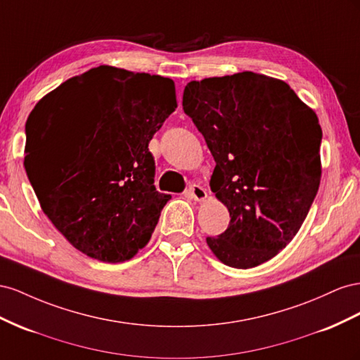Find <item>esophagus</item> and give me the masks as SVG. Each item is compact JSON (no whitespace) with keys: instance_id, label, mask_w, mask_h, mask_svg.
<instances>
[{"instance_id":"1","label":"esophagus","mask_w":360,"mask_h":360,"mask_svg":"<svg viewBox=\"0 0 360 360\" xmlns=\"http://www.w3.org/2000/svg\"><path fill=\"white\" fill-rule=\"evenodd\" d=\"M188 196L194 200L202 202L208 198V194H207V190L202 188L200 186H196V184H193V186H190L188 188Z\"/></svg>"}]
</instances>
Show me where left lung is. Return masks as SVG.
<instances>
[{"label": "left lung", "instance_id": "1", "mask_svg": "<svg viewBox=\"0 0 360 360\" xmlns=\"http://www.w3.org/2000/svg\"><path fill=\"white\" fill-rule=\"evenodd\" d=\"M182 107L212 153L210 181L229 211L207 243L233 269L269 261L299 232L321 179L323 131L282 79L255 72L190 81Z\"/></svg>", "mask_w": 360, "mask_h": 360}]
</instances>
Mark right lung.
I'll use <instances>...</instances> for the list:
<instances>
[{
  "mask_svg": "<svg viewBox=\"0 0 360 360\" xmlns=\"http://www.w3.org/2000/svg\"><path fill=\"white\" fill-rule=\"evenodd\" d=\"M176 104L170 78L99 66L40 99L24 166L42 211L90 258L131 259L172 198L153 186L149 141Z\"/></svg>",
  "mask_w": 360,
  "mask_h": 360,
  "instance_id": "1",
  "label": "right lung"
}]
</instances>
